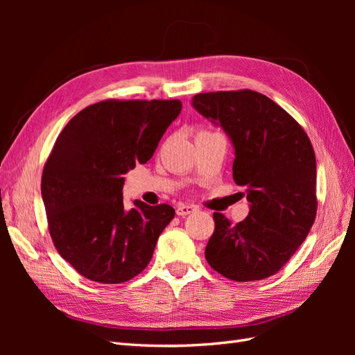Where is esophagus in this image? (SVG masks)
<instances>
[{
	"label": "esophagus",
	"instance_id": "esophagus-1",
	"mask_svg": "<svg viewBox=\"0 0 355 355\" xmlns=\"http://www.w3.org/2000/svg\"><path fill=\"white\" fill-rule=\"evenodd\" d=\"M198 207L194 206V204H179L176 207V214L178 216H187V214H191L197 211Z\"/></svg>",
	"mask_w": 355,
	"mask_h": 355
}]
</instances>
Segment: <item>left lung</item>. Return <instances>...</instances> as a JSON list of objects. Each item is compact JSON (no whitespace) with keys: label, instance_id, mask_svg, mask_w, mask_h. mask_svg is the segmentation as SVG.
<instances>
[{"label":"left lung","instance_id":"1","mask_svg":"<svg viewBox=\"0 0 355 355\" xmlns=\"http://www.w3.org/2000/svg\"><path fill=\"white\" fill-rule=\"evenodd\" d=\"M192 105L230 135L232 178L247 188L250 202L249 216L235 225L213 213L214 232L204 254L230 280H263L288 262L315 220L314 148L302 125L262 93H198Z\"/></svg>","mask_w":355,"mask_h":355}]
</instances>
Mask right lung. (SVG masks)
<instances>
[{
  "label": "right lung",
  "instance_id": "1",
  "mask_svg": "<svg viewBox=\"0 0 355 355\" xmlns=\"http://www.w3.org/2000/svg\"><path fill=\"white\" fill-rule=\"evenodd\" d=\"M180 110L179 99H106L80 111L58 136L41 194L53 244L83 277L120 284L151 261L175 209L136 200L128 210L123 176L153 158Z\"/></svg>",
  "mask_w": 355,
  "mask_h": 355
}]
</instances>
